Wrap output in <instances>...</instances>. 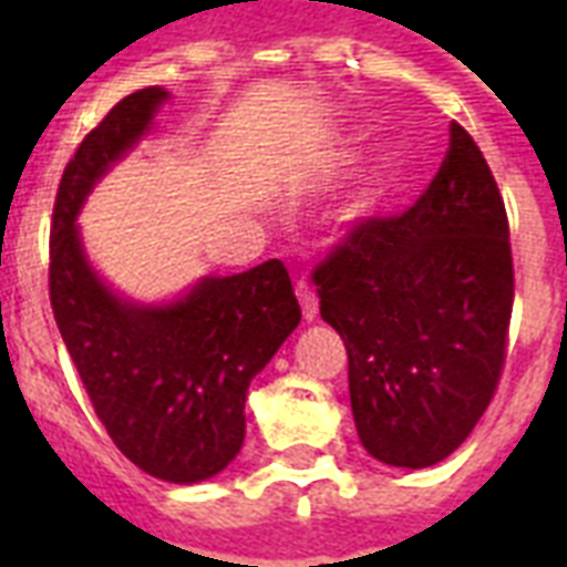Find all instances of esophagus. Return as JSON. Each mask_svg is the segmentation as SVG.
<instances>
[{
	"label": "esophagus",
	"instance_id": "esophagus-1",
	"mask_svg": "<svg viewBox=\"0 0 567 567\" xmlns=\"http://www.w3.org/2000/svg\"><path fill=\"white\" fill-rule=\"evenodd\" d=\"M297 297H300V306H302V320L306 323H315L318 320V297L311 291L309 285H300L297 288Z\"/></svg>",
	"mask_w": 567,
	"mask_h": 567
}]
</instances>
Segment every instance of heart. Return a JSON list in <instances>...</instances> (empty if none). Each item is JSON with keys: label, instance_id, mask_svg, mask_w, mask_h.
<instances>
[{"label": "heart", "instance_id": "b5f03b06", "mask_svg": "<svg viewBox=\"0 0 567 567\" xmlns=\"http://www.w3.org/2000/svg\"><path fill=\"white\" fill-rule=\"evenodd\" d=\"M396 176H400L396 164L391 158H385L353 194L347 196L344 208H341L344 229H362V226L377 220L382 208L388 205V199H391V194H394Z\"/></svg>", "mask_w": 567, "mask_h": 567}]
</instances>
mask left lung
Returning <instances> with one entry per match:
<instances>
[{
	"label": "left lung",
	"mask_w": 567,
	"mask_h": 567,
	"mask_svg": "<svg viewBox=\"0 0 567 567\" xmlns=\"http://www.w3.org/2000/svg\"><path fill=\"white\" fill-rule=\"evenodd\" d=\"M315 282L350 355L362 447L391 467L439 465L492 403L515 297L506 208L474 137L450 123L426 194L350 231Z\"/></svg>",
	"instance_id": "1"
}]
</instances>
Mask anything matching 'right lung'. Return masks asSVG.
<instances>
[{"label":"right lung","mask_w":567,"mask_h":567,"mask_svg":"<svg viewBox=\"0 0 567 567\" xmlns=\"http://www.w3.org/2000/svg\"><path fill=\"white\" fill-rule=\"evenodd\" d=\"M171 93H128L84 137L55 196L49 297L70 359L105 430L141 471L164 483L212 480L240 453L249 382L300 323L279 258L203 276L162 302L132 300L91 265L82 214L93 188L155 128Z\"/></svg>","instance_id":"1"}]
</instances>
